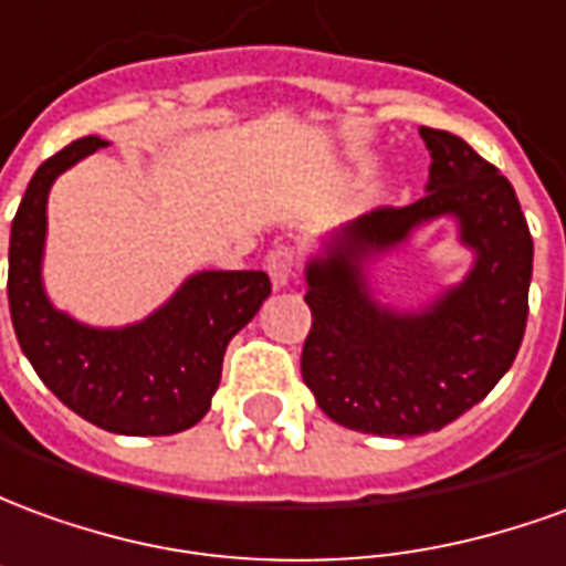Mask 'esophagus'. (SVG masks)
Instances as JSON below:
<instances>
[{
    "mask_svg": "<svg viewBox=\"0 0 566 566\" xmlns=\"http://www.w3.org/2000/svg\"><path fill=\"white\" fill-rule=\"evenodd\" d=\"M266 272H270L272 287H287V282L294 279L296 272V251L287 245L272 248L266 258Z\"/></svg>",
    "mask_w": 566,
    "mask_h": 566,
    "instance_id": "obj_1",
    "label": "esophagus"
}]
</instances>
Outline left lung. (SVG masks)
I'll list each match as a JSON object with an SVG mask.
<instances>
[{"mask_svg": "<svg viewBox=\"0 0 566 566\" xmlns=\"http://www.w3.org/2000/svg\"><path fill=\"white\" fill-rule=\"evenodd\" d=\"M418 133L430 150L424 197L343 223L306 263L303 381L336 424L397 439L442 430L506 376L534 272V239L497 166L454 133ZM442 217L474 254L468 275L421 307L381 301L371 270Z\"/></svg>", "mask_w": 566, "mask_h": 566, "instance_id": "obj_1", "label": "left lung"}]
</instances>
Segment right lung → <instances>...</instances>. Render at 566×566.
Returning <instances> with one entry per match:
<instances>
[{"instance_id": "obj_1", "label": "right lung", "mask_w": 566, "mask_h": 566, "mask_svg": "<svg viewBox=\"0 0 566 566\" xmlns=\"http://www.w3.org/2000/svg\"><path fill=\"white\" fill-rule=\"evenodd\" d=\"M108 142L84 136L44 160L11 221L8 306L39 379L91 424L124 437H169L209 412L223 352L270 296L260 270L187 275L160 308L124 327H93L44 291L48 193L60 175Z\"/></svg>"}]
</instances>
